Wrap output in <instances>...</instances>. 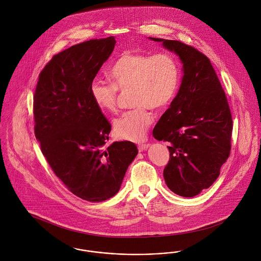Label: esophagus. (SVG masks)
I'll return each mask as SVG.
<instances>
[{
    "label": "esophagus",
    "instance_id": "1",
    "mask_svg": "<svg viewBox=\"0 0 261 261\" xmlns=\"http://www.w3.org/2000/svg\"><path fill=\"white\" fill-rule=\"evenodd\" d=\"M148 147H149V144L143 143V144L138 145V149H139V151H143V150L148 149Z\"/></svg>",
    "mask_w": 261,
    "mask_h": 261
}]
</instances>
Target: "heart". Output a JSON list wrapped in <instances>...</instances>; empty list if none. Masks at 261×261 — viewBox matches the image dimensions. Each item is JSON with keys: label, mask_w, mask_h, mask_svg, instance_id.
<instances>
[{"label": "heart", "mask_w": 261, "mask_h": 261, "mask_svg": "<svg viewBox=\"0 0 261 261\" xmlns=\"http://www.w3.org/2000/svg\"><path fill=\"white\" fill-rule=\"evenodd\" d=\"M110 75L113 83L100 79L91 83L92 99L101 112L114 113L118 90L131 91V105L135 108L114 121V133L120 139L140 141L153 122L149 110L162 112L175 98L181 81L179 62L169 54L151 56L126 50L113 63Z\"/></svg>", "instance_id": "1"}]
</instances>
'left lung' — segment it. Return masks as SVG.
Segmentation results:
<instances>
[{
    "instance_id": "left-lung-1",
    "label": "left lung",
    "mask_w": 261,
    "mask_h": 261,
    "mask_svg": "<svg viewBox=\"0 0 261 261\" xmlns=\"http://www.w3.org/2000/svg\"><path fill=\"white\" fill-rule=\"evenodd\" d=\"M150 39L162 42L183 63L181 87L152 135L170 144L169 161L163 170L166 185L176 195L191 198L214 183L230 155L232 114L205 55L181 41Z\"/></svg>"
}]
</instances>
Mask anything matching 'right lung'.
I'll return each mask as SVG.
<instances>
[{
    "instance_id": "1",
    "label": "right lung",
    "mask_w": 261,
    "mask_h": 261,
    "mask_svg": "<svg viewBox=\"0 0 261 261\" xmlns=\"http://www.w3.org/2000/svg\"><path fill=\"white\" fill-rule=\"evenodd\" d=\"M114 45L112 36L92 39L55 55L39 74L33 99L41 151L69 191L89 201L113 197L138 153L129 141L106 146L112 124L90 93Z\"/></svg>"
}]
</instances>
